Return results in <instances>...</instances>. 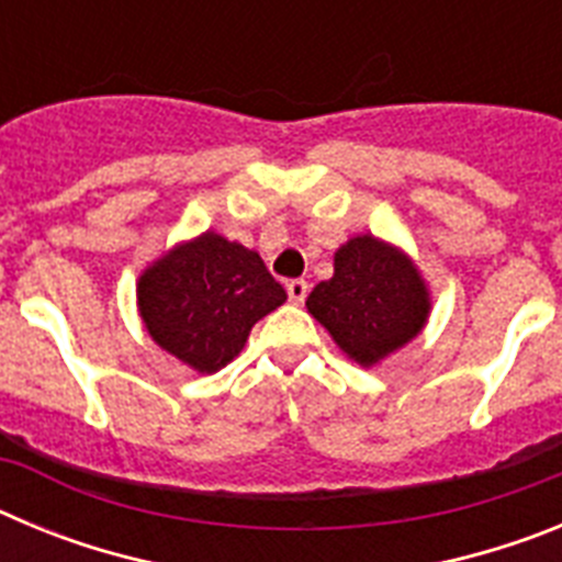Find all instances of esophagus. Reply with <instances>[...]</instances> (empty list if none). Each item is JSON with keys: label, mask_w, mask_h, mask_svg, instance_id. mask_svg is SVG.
Returning <instances> with one entry per match:
<instances>
[{"label": "esophagus", "mask_w": 562, "mask_h": 562, "mask_svg": "<svg viewBox=\"0 0 562 562\" xmlns=\"http://www.w3.org/2000/svg\"><path fill=\"white\" fill-rule=\"evenodd\" d=\"M306 292H310V284H306L304 278H295V281L286 284V295H290L292 304H304Z\"/></svg>", "instance_id": "1"}]
</instances>
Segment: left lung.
I'll list each match as a JSON object with an SVG mask.
<instances>
[{
  "label": "left lung",
  "mask_w": 562,
  "mask_h": 562,
  "mask_svg": "<svg viewBox=\"0 0 562 562\" xmlns=\"http://www.w3.org/2000/svg\"><path fill=\"white\" fill-rule=\"evenodd\" d=\"M306 310L342 355L374 369L425 329L434 301L408 252L360 233L337 247L335 276L310 292Z\"/></svg>",
  "instance_id": "1"
}]
</instances>
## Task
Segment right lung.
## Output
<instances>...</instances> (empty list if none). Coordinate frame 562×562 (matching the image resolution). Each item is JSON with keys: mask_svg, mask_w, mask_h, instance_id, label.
<instances>
[{"mask_svg": "<svg viewBox=\"0 0 562 562\" xmlns=\"http://www.w3.org/2000/svg\"><path fill=\"white\" fill-rule=\"evenodd\" d=\"M284 301L261 256L216 231L177 241L137 278L148 337L196 374L225 369L252 326Z\"/></svg>", "mask_w": 562, "mask_h": 562, "instance_id": "obj_1", "label": "right lung"}]
</instances>
